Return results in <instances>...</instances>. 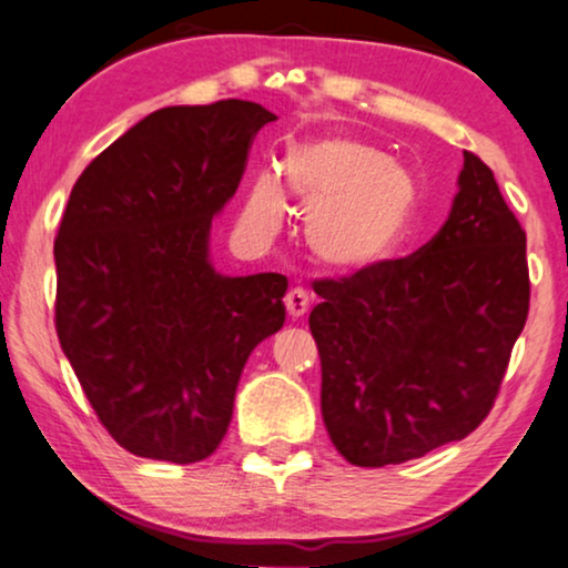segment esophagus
Wrapping results in <instances>:
<instances>
[{"instance_id":"obj_1","label":"esophagus","mask_w":568,"mask_h":568,"mask_svg":"<svg viewBox=\"0 0 568 568\" xmlns=\"http://www.w3.org/2000/svg\"><path fill=\"white\" fill-rule=\"evenodd\" d=\"M284 305H286V313H290L292 317H302V315L307 313V307H310L307 290H302V286H294V290L286 292Z\"/></svg>"}]
</instances>
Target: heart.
Listing matches in <instances>:
<instances>
[{"mask_svg": "<svg viewBox=\"0 0 568 568\" xmlns=\"http://www.w3.org/2000/svg\"><path fill=\"white\" fill-rule=\"evenodd\" d=\"M292 206L307 216V245L323 266L362 271L385 261L416 212V185L377 146L348 136H323L290 150L282 165ZM284 193L274 178H253L245 227L268 240L282 227Z\"/></svg>", "mask_w": 568, "mask_h": 568, "instance_id": "obj_1", "label": "heart"}]
</instances>
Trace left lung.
I'll list each match as a JSON object with an SVG mask.
<instances>
[{"instance_id": "8db88e82", "label": "left lung", "mask_w": 568, "mask_h": 568, "mask_svg": "<svg viewBox=\"0 0 568 568\" xmlns=\"http://www.w3.org/2000/svg\"><path fill=\"white\" fill-rule=\"evenodd\" d=\"M313 290L333 447L359 468L406 463L465 439L494 408L530 310L527 237L491 168L465 152L429 243Z\"/></svg>"}]
</instances>
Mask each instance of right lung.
Wrapping results in <instances>:
<instances>
[{"label": "right lung", "mask_w": 568, "mask_h": 568, "mask_svg": "<svg viewBox=\"0 0 568 568\" xmlns=\"http://www.w3.org/2000/svg\"><path fill=\"white\" fill-rule=\"evenodd\" d=\"M274 113L251 100L160 108L69 193L53 323L98 422L131 455L189 465L220 447L240 372L284 325L286 276H220L212 216Z\"/></svg>", "instance_id": "right-lung-1"}]
</instances>
